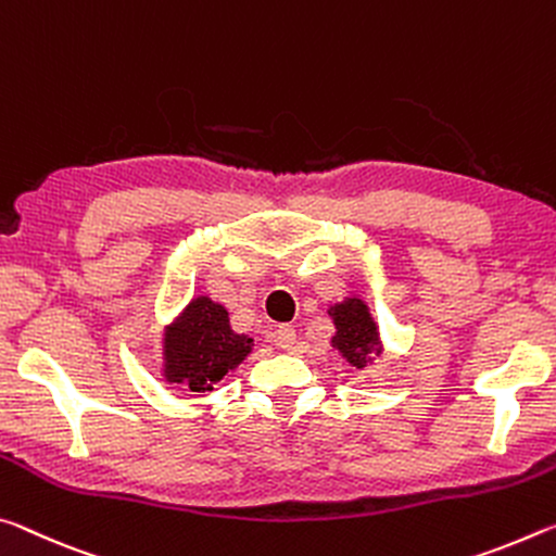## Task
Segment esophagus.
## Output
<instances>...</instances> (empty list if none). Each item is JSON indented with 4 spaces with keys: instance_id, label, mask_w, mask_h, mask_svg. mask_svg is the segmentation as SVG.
Masks as SVG:
<instances>
[{
    "instance_id": "1",
    "label": "esophagus",
    "mask_w": 556,
    "mask_h": 556,
    "mask_svg": "<svg viewBox=\"0 0 556 556\" xmlns=\"http://www.w3.org/2000/svg\"><path fill=\"white\" fill-rule=\"evenodd\" d=\"M295 327L293 325H280L278 330H276V340H278V344L283 350H293L295 348Z\"/></svg>"
}]
</instances>
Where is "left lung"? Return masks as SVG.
Masks as SVG:
<instances>
[{
    "instance_id": "8db88e82",
    "label": "left lung",
    "mask_w": 556,
    "mask_h": 556,
    "mask_svg": "<svg viewBox=\"0 0 556 556\" xmlns=\"http://www.w3.org/2000/svg\"><path fill=\"white\" fill-rule=\"evenodd\" d=\"M327 315L332 317L334 325V334L330 340L332 350H338L352 367L364 369L384 354L379 325L371 317L369 305L359 295H348L340 303L330 305Z\"/></svg>"
}]
</instances>
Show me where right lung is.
Instances as JSON below:
<instances>
[{"instance_id": "obj_1", "label": "right lung", "mask_w": 556, "mask_h": 556, "mask_svg": "<svg viewBox=\"0 0 556 556\" xmlns=\"http://www.w3.org/2000/svg\"><path fill=\"white\" fill-rule=\"evenodd\" d=\"M253 340L231 330L229 311L208 295H194L175 320L162 327V377L206 396L249 357Z\"/></svg>"}]
</instances>
